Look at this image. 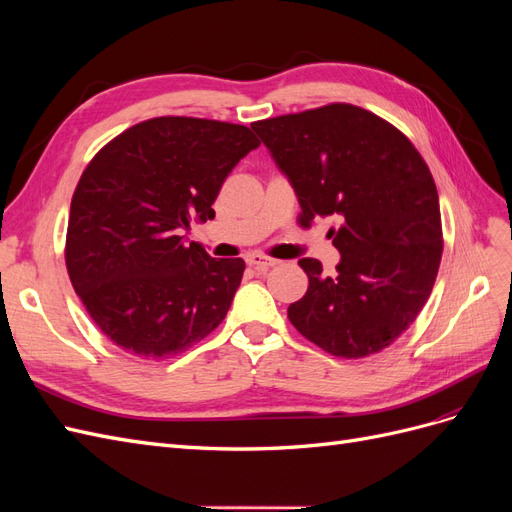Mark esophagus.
Listing matches in <instances>:
<instances>
[{
	"label": "esophagus",
	"mask_w": 512,
	"mask_h": 512,
	"mask_svg": "<svg viewBox=\"0 0 512 512\" xmlns=\"http://www.w3.org/2000/svg\"><path fill=\"white\" fill-rule=\"evenodd\" d=\"M247 265L250 267H254V269H258V271H267V269H271V267H275L277 262L280 260H275V258H269V256H262V254H258V252H254V254H247Z\"/></svg>",
	"instance_id": "1"
}]
</instances>
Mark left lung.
<instances>
[{
    "instance_id": "obj_1",
    "label": "left lung",
    "mask_w": 512,
    "mask_h": 512,
    "mask_svg": "<svg viewBox=\"0 0 512 512\" xmlns=\"http://www.w3.org/2000/svg\"><path fill=\"white\" fill-rule=\"evenodd\" d=\"M252 128L292 183L301 222H339L327 235L342 254L335 275L299 260L309 286L288 307L294 329L342 359L391 346L427 303L442 258L440 200L423 156L389 121L346 102Z\"/></svg>"
}]
</instances>
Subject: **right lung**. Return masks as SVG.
<instances>
[{"label":"right lung","instance_id":"obj_1","mask_svg":"<svg viewBox=\"0 0 512 512\" xmlns=\"http://www.w3.org/2000/svg\"><path fill=\"white\" fill-rule=\"evenodd\" d=\"M260 145L239 123L153 117L104 145L76 185L66 267L87 314L113 344L168 359L226 318L241 258H211L181 230L211 205L241 158Z\"/></svg>","mask_w":512,"mask_h":512}]
</instances>
